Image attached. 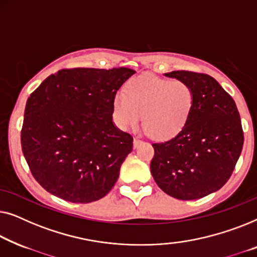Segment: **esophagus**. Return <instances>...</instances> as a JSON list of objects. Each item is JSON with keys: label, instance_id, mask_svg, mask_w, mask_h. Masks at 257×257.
I'll return each mask as SVG.
<instances>
[{"label": "esophagus", "instance_id": "esophagus-1", "mask_svg": "<svg viewBox=\"0 0 257 257\" xmlns=\"http://www.w3.org/2000/svg\"><path fill=\"white\" fill-rule=\"evenodd\" d=\"M141 144H142V141L140 139H134V149H137Z\"/></svg>", "mask_w": 257, "mask_h": 257}]
</instances>
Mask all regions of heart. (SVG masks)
I'll use <instances>...</instances> for the list:
<instances>
[{
	"instance_id": "1",
	"label": "heart",
	"mask_w": 257,
	"mask_h": 257,
	"mask_svg": "<svg viewBox=\"0 0 257 257\" xmlns=\"http://www.w3.org/2000/svg\"><path fill=\"white\" fill-rule=\"evenodd\" d=\"M194 104L191 86L146 74L132 79L125 93L113 97L114 120L122 130L136 128L143 117L144 129L156 139H169L189 120Z\"/></svg>"
}]
</instances>
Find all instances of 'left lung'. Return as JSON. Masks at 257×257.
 <instances>
[{
    "mask_svg": "<svg viewBox=\"0 0 257 257\" xmlns=\"http://www.w3.org/2000/svg\"><path fill=\"white\" fill-rule=\"evenodd\" d=\"M164 75L187 82L194 104L173 139L153 144L150 171L169 196L199 199L221 189L232 176L243 147L240 114L233 97L211 75L189 71Z\"/></svg>",
    "mask_w": 257,
    "mask_h": 257,
    "instance_id": "8db88e82",
    "label": "left lung"
}]
</instances>
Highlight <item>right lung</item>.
Wrapping results in <instances>:
<instances>
[{"label":"right lung","instance_id":"obj_1","mask_svg":"<svg viewBox=\"0 0 257 257\" xmlns=\"http://www.w3.org/2000/svg\"><path fill=\"white\" fill-rule=\"evenodd\" d=\"M135 71L71 68L27 101L22 151L35 179L60 199L87 204L115 185L133 137L113 122V97Z\"/></svg>","mask_w":257,"mask_h":257}]
</instances>
